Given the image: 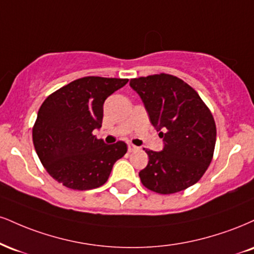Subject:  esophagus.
<instances>
[{
  "label": "esophagus",
  "instance_id": "34e87169",
  "mask_svg": "<svg viewBox=\"0 0 254 254\" xmlns=\"http://www.w3.org/2000/svg\"><path fill=\"white\" fill-rule=\"evenodd\" d=\"M127 150H129V152H132L135 150H138V148H137V146H135L133 144H129V145H127Z\"/></svg>",
  "mask_w": 254,
  "mask_h": 254
}]
</instances>
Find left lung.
Segmentation results:
<instances>
[{
  "instance_id": "left-lung-1",
  "label": "left lung",
  "mask_w": 254,
  "mask_h": 254,
  "mask_svg": "<svg viewBox=\"0 0 254 254\" xmlns=\"http://www.w3.org/2000/svg\"><path fill=\"white\" fill-rule=\"evenodd\" d=\"M130 86L139 94L164 142L162 151L144 149L149 162L139 172L140 182L158 194L195 185L214 154L216 127L208 106L193 87L172 74L131 79Z\"/></svg>"
}]
</instances>
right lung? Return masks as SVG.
Returning <instances> with one entry per match:
<instances>
[{
    "label": "right lung",
    "mask_w": 254,
    "mask_h": 254,
    "mask_svg": "<svg viewBox=\"0 0 254 254\" xmlns=\"http://www.w3.org/2000/svg\"><path fill=\"white\" fill-rule=\"evenodd\" d=\"M127 81L84 77L46 98L33 127V143L42 166L56 181L75 190L98 188L108 181L127 146L122 140L105 144L93 130L102 127L106 98Z\"/></svg>",
    "instance_id": "add662e5"
}]
</instances>
